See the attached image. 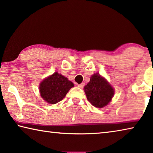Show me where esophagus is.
Instances as JSON below:
<instances>
[{
  "instance_id": "esophagus-1",
  "label": "esophagus",
  "mask_w": 153,
  "mask_h": 153,
  "mask_svg": "<svg viewBox=\"0 0 153 153\" xmlns=\"http://www.w3.org/2000/svg\"><path fill=\"white\" fill-rule=\"evenodd\" d=\"M84 85H85V84H84V83H82V84H78V85H77V86H78L79 88H84Z\"/></svg>"
}]
</instances>
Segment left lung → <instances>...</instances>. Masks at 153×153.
Wrapping results in <instances>:
<instances>
[{"mask_svg": "<svg viewBox=\"0 0 153 153\" xmlns=\"http://www.w3.org/2000/svg\"><path fill=\"white\" fill-rule=\"evenodd\" d=\"M87 99L96 108L107 105L114 95V89L105 79L99 74L92 76L90 82L84 86Z\"/></svg>", "mask_w": 153, "mask_h": 153, "instance_id": "1", "label": "left lung"}]
</instances>
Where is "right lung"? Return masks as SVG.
Listing matches in <instances>:
<instances>
[{
	"label": "right lung",
	"instance_id": "1",
	"mask_svg": "<svg viewBox=\"0 0 153 153\" xmlns=\"http://www.w3.org/2000/svg\"><path fill=\"white\" fill-rule=\"evenodd\" d=\"M74 86V83L67 77L55 72L41 82L40 94L47 102L55 104L61 101Z\"/></svg>",
	"mask_w": 153,
	"mask_h": 153
}]
</instances>
